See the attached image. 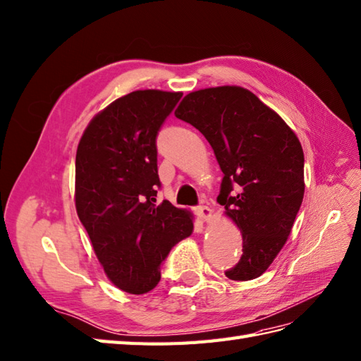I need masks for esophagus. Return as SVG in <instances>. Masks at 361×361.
I'll return each mask as SVG.
<instances>
[{
    "label": "esophagus",
    "mask_w": 361,
    "mask_h": 361,
    "mask_svg": "<svg viewBox=\"0 0 361 361\" xmlns=\"http://www.w3.org/2000/svg\"><path fill=\"white\" fill-rule=\"evenodd\" d=\"M195 214L198 215V219L201 221H209V220H211V216H212V211L207 206H197Z\"/></svg>",
    "instance_id": "esophagus-1"
}]
</instances>
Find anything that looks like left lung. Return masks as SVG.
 Returning a JSON list of instances; mask_svg holds the SVG:
<instances>
[{
    "label": "left lung",
    "instance_id": "left-lung-1",
    "mask_svg": "<svg viewBox=\"0 0 361 361\" xmlns=\"http://www.w3.org/2000/svg\"><path fill=\"white\" fill-rule=\"evenodd\" d=\"M212 146L223 171L216 201L243 233L240 262L224 271L254 280L286 243L305 195V155L289 126L243 87L190 92L175 111Z\"/></svg>",
    "mask_w": 361,
    "mask_h": 361
}]
</instances>
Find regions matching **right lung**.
I'll list each match as a JSON object with an SVG mask.
<instances>
[{
    "mask_svg": "<svg viewBox=\"0 0 361 361\" xmlns=\"http://www.w3.org/2000/svg\"><path fill=\"white\" fill-rule=\"evenodd\" d=\"M180 92L135 90L89 123L75 160V204L95 254L115 286L146 294L161 279L171 249L194 229L190 214L161 188L157 137Z\"/></svg>",
    "mask_w": 361,
    "mask_h": 361,
    "instance_id": "obj_1",
    "label": "right lung"
}]
</instances>
